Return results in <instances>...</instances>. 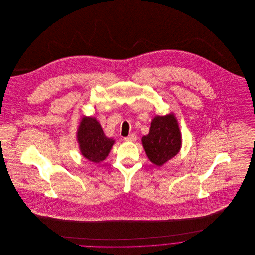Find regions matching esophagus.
<instances>
[{
  "instance_id": "34e87169",
  "label": "esophagus",
  "mask_w": 255,
  "mask_h": 255,
  "mask_svg": "<svg viewBox=\"0 0 255 255\" xmlns=\"http://www.w3.org/2000/svg\"><path fill=\"white\" fill-rule=\"evenodd\" d=\"M136 139H137V136L135 134H130L129 136L126 137L124 140L127 142H134V141H136Z\"/></svg>"
}]
</instances>
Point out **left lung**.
<instances>
[{
	"label": "left lung",
	"mask_w": 255,
	"mask_h": 255,
	"mask_svg": "<svg viewBox=\"0 0 255 255\" xmlns=\"http://www.w3.org/2000/svg\"><path fill=\"white\" fill-rule=\"evenodd\" d=\"M142 145L147 157L156 166L174 158L182 147V134L175 115L156 116L151 122L149 133L142 137Z\"/></svg>",
	"instance_id": "obj_1"
}]
</instances>
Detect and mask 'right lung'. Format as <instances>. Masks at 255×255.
<instances>
[{"instance_id":"1","label":"right lung","mask_w":255,"mask_h":255,"mask_svg":"<svg viewBox=\"0 0 255 255\" xmlns=\"http://www.w3.org/2000/svg\"><path fill=\"white\" fill-rule=\"evenodd\" d=\"M76 139L82 156L96 164L106 159L115 143V140L104 134L101 125L93 117H83L81 119Z\"/></svg>"}]
</instances>
